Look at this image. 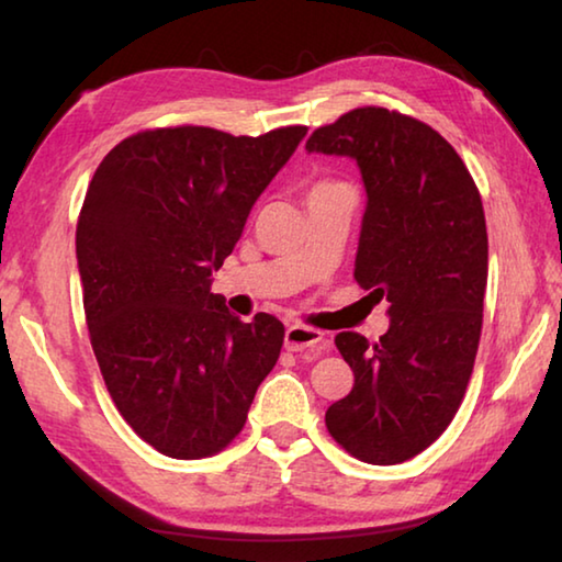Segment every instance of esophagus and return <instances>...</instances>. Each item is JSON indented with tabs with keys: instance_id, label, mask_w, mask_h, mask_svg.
<instances>
[{
	"instance_id": "34e87169",
	"label": "esophagus",
	"mask_w": 562,
	"mask_h": 562,
	"mask_svg": "<svg viewBox=\"0 0 562 562\" xmlns=\"http://www.w3.org/2000/svg\"><path fill=\"white\" fill-rule=\"evenodd\" d=\"M327 347L325 335L319 329L304 327V325H290L284 329V349L288 351H322Z\"/></svg>"
}]
</instances>
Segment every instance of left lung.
<instances>
[{
	"label": "left lung",
	"mask_w": 562,
	"mask_h": 562,
	"mask_svg": "<svg viewBox=\"0 0 562 562\" xmlns=\"http://www.w3.org/2000/svg\"><path fill=\"white\" fill-rule=\"evenodd\" d=\"M304 148L357 160L367 207L355 280L389 304L376 345L335 337L355 386L325 424L355 459L402 463L446 431L473 372L488 280L479 188L441 133L396 111H349Z\"/></svg>",
	"instance_id": "1"
}]
</instances>
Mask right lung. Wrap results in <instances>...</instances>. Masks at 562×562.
Segmentation results:
<instances>
[{
	"instance_id": "1",
	"label": "right lung",
	"mask_w": 562,
	"mask_h": 562,
	"mask_svg": "<svg viewBox=\"0 0 562 562\" xmlns=\"http://www.w3.org/2000/svg\"><path fill=\"white\" fill-rule=\"evenodd\" d=\"M304 136L144 131L91 178L76 225L91 347L121 416L170 459L225 449L280 357L282 322H240L211 284Z\"/></svg>"
}]
</instances>
